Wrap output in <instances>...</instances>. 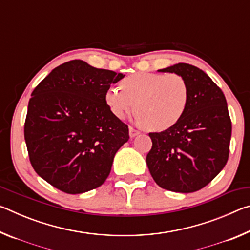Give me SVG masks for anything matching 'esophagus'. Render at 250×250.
Returning <instances> with one entry per match:
<instances>
[{"label":"esophagus","mask_w":250,"mask_h":250,"mask_svg":"<svg viewBox=\"0 0 250 250\" xmlns=\"http://www.w3.org/2000/svg\"><path fill=\"white\" fill-rule=\"evenodd\" d=\"M140 133L139 132L138 130H135V129H133L132 126H130L129 128V135H130V138H134V137H137V135Z\"/></svg>","instance_id":"obj_1"}]
</instances>
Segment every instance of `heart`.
<instances>
[{
  "label": "heart",
  "mask_w": 250,
  "mask_h": 250,
  "mask_svg": "<svg viewBox=\"0 0 250 250\" xmlns=\"http://www.w3.org/2000/svg\"><path fill=\"white\" fill-rule=\"evenodd\" d=\"M188 83L176 74L135 73L120 82V88L109 87L104 103L117 119L124 120L131 111L150 131L162 132L174 126L188 109Z\"/></svg>",
  "instance_id": "1"
}]
</instances>
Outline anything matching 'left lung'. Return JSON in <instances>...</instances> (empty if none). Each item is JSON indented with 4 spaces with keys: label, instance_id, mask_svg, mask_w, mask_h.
Wrapping results in <instances>:
<instances>
[{
    "label": "left lung",
    "instance_id": "8db88e82",
    "mask_svg": "<svg viewBox=\"0 0 250 250\" xmlns=\"http://www.w3.org/2000/svg\"><path fill=\"white\" fill-rule=\"evenodd\" d=\"M160 73H174L188 83L189 100L182 119L171 129L149 133L152 149L146 164L160 188L196 192L216 177L229 154L231 121L226 98L207 74L179 62Z\"/></svg>",
    "mask_w": 250,
    "mask_h": 250
}]
</instances>
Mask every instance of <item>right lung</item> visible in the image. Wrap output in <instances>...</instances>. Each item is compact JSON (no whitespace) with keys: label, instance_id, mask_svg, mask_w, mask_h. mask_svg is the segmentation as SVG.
Segmentation results:
<instances>
[{"label":"right lung","instance_id":"add662e5","mask_svg":"<svg viewBox=\"0 0 250 250\" xmlns=\"http://www.w3.org/2000/svg\"><path fill=\"white\" fill-rule=\"evenodd\" d=\"M125 77L75 59L54 68L29 99L24 137L35 172L68 194L99 188L128 125L112 115L104 92Z\"/></svg>","mask_w":250,"mask_h":250}]
</instances>
